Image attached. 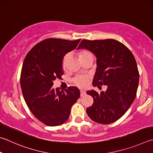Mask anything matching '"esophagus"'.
<instances>
[{
  "mask_svg": "<svg viewBox=\"0 0 153 153\" xmlns=\"http://www.w3.org/2000/svg\"><path fill=\"white\" fill-rule=\"evenodd\" d=\"M85 94V91L84 90H81L80 91V96L81 97H83Z\"/></svg>",
  "mask_w": 153,
  "mask_h": 153,
  "instance_id": "34e87169",
  "label": "esophagus"
}]
</instances>
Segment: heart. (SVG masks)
<instances>
[{
    "mask_svg": "<svg viewBox=\"0 0 153 153\" xmlns=\"http://www.w3.org/2000/svg\"><path fill=\"white\" fill-rule=\"evenodd\" d=\"M90 55H91L90 52L86 51V50H83L81 52L79 53V59H82L83 58L86 57L88 56H90ZM69 57V54L68 53L65 55V57H63V62H62V65L63 68H65L66 66V63L68 62V60ZM89 82V77L87 76H77L76 77H75L74 79V84L76 85L79 86V87L81 88H84L87 86Z\"/></svg>",
    "mask_w": 153,
    "mask_h": 153,
    "instance_id": "obj_1",
    "label": "heart"
}]
</instances>
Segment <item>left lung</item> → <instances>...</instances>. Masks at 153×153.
Masks as SVG:
<instances>
[{
	"instance_id": "8db88e82",
	"label": "left lung",
	"mask_w": 153,
	"mask_h": 153,
	"mask_svg": "<svg viewBox=\"0 0 153 153\" xmlns=\"http://www.w3.org/2000/svg\"><path fill=\"white\" fill-rule=\"evenodd\" d=\"M81 49L89 50L96 57L93 85L107 86L106 91L100 94L94 90L86 91L94 99L86 112L96 123H112L124 114L137 95L139 74L135 58L124 44L110 39H84L77 48Z\"/></svg>"
}]
</instances>
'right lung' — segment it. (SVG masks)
<instances>
[{"instance_id": "1", "label": "right lung", "mask_w": 153, "mask_h": 153, "mask_svg": "<svg viewBox=\"0 0 153 153\" xmlns=\"http://www.w3.org/2000/svg\"><path fill=\"white\" fill-rule=\"evenodd\" d=\"M80 41L48 39L33 47L25 58L20 80L22 93L30 112L47 126H59L67 121L72 105L80 96L76 87L65 91L53 88L54 80L63 74V57Z\"/></svg>"}]
</instances>
